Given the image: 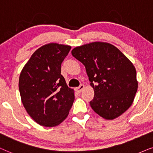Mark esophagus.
Wrapping results in <instances>:
<instances>
[{"label":"esophagus","instance_id":"1","mask_svg":"<svg viewBox=\"0 0 153 153\" xmlns=\"http://www.w3.org/2000/svg\"><path fill=\"white\" fill-rule=\"evenodd\" d=\"M84 88H85V85H81L80 87H76V88L75 89V91H76V92L80 93L81 91H82L83 89H84Z\"/></svg>","mask_w":153,"mask_h":153}]
</instances>
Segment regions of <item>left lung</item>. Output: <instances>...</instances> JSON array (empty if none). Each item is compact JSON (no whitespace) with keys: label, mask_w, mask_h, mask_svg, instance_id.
I'll return each instance as SVG.
<instances>
[{"label":"left lung","mask_w":153,"mask_h":153,"mask_svg":"<svg viewBox=\"0 0 153 153\" xmlns=\"http://www.w3.org/2000/svg\"><path fill=\"white\" fill-rule=\"evenodd\" d=\"M72 55L85 66L94 97L91 108L106 120H114L129 109L138 89L136 71L115 46L92 42L75 48Z\"/></svg>","instance_id":"1"}]
</instances>
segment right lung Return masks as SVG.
<instances>
[{"instance_id":"1","label":"right lung","mask_w":153,"mask_h":153,"mask_svg":"<svg viewBox=\"0 0 153 153\" xmlns=\"http://www.w3.org/2000/svg\"><path fill=\"white\" fill-rule=\"evenodd\" d=\"M71 46L48 43L35 51L19 75V89L24 108L36 123L56 127L67 117L75 96L61 75V65Z\"/></svg>"}]
</instances>
